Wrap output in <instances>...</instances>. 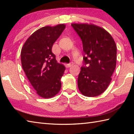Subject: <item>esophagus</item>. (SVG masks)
<instances>
[{"label": "esophagus", "instance_id": "esophagus-1", "mask_svg": "<svg viewBox=\"0 0 134 134\" xmlns=\"http://www.w3.org/2000/svg\"><path fill=\"white\" fill-rule=\"evenodd\" d=\"M73 64H74V63L73 62H71L70 63L66 64V67H71Z\"/></svg>", "mask_w": 134, "mask_h": 134}]
</instances>
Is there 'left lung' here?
Returning <instances> with one entry per match:
<instances>
[{
    "mask_svg": "<svg viewBox=\"0 0 134 134\" xmlns=\"http://www.w3.org/2000/svg\"><path fill=\"white\" fill-rule=\"evenodd\" d=\"M82 40L84 65L78 78L83 96L96 97L107 89L116 68L117 49L114 40L103 28L93 24H72Z\"/></svg>",
    "mask_w": 134,
    "mask_h": 134,
    "instance_id": "1",
    "label": "left lung"
}]
</instances>
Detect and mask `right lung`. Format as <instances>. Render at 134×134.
I'll list each match as a JSON object with an SVG mask.
<instances>
[{
    "instance_id": "obj_1",
    "label": "right lung",
    "mask_w": 134,
    "mask_h": 134,
    "mask_svg": "<svg viewBox=\"0 0 134 134\" xmlns=\"http://www.w3.org/2000/svg\"><path fill=\"white\" fill-rule=\"evenodd\" d=\"M65 27L64 24H59L40 28L27 39L21 49L23 70L37 94L42 98L53 97L60 90L65 68L57 62L52 48Z\"/></svg>"
}]
</instances>
